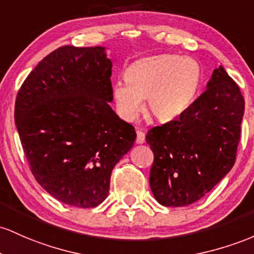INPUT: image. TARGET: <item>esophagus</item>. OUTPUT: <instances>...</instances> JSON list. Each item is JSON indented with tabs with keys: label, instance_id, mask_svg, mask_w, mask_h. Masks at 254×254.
Here are the masks:
<instances>
[{
	"label": "esophagus",
	"instance_id": "1",
	"mask_svg": "<svg viewBox=\"0 0 254 254\" xmlns=\"http://www.w3.org/2000/svg\"><path fill=\"white\" fill-rule=\"evenodd\" d=\"M136 144H144L145 142V133L141 130H136Z\"/></svg>",
	"mask_w": 254,
	"mask_h": 254
}]
</instances>
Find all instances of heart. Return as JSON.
Here are the masks:
<instances>
[{"label":"heart","mask_w":254,"mask_h":254,"mask_svg":"<svg viewBox=\"0 0 254 254\" xmlns=\"http://www.w3.org/2000/svg\"><path fill=\"white\" fill-rule=\"evenodd\" d=\"M200 64L194 59L175 54H161L133 62L126 79L113 85L116 112L125 121H135L142 98L147 110L162 122L180 118L194 102L201 84Z\"/></svg>","instance_id":"1"}]
</instances>
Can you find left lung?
<instances>
[{"instance_id": "1", "label": "left lung", "mask_w": 254, "mask_h": 254, "mask_svg": "<svg viewBox=\"0 0 254 254\" xmlns=\"http://www.w3.org/2000/svg\"><path fill=\"white\" fill-rule=\"evenodd\" d=\"M245 101L222 65L206 90L179 119L147 132L155 161L150 187L164 206H186L203 198L233 168L240 141Z\"/></svg>"}]
</instances>
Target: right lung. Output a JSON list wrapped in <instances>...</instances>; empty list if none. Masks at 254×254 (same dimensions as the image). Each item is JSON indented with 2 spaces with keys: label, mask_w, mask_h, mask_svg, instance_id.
<instances>
[{
  "label": "right lung",
  "mask_w": 254,
  "mask_h": 254,
  "mask_svg": "<svg viewBox=\"0 0 254 254\" xmlns=\"http://www.w3.org/2000/svg\"><path fill=\"white\" fill-rule=\"evenodd\" d=\"M107 48L64 45L36 65L20 87L14 119L37 182L78 207L103 203L116 163L135 130L116 115Z\"/></svg>",
  "instance_id": "1"
}]
</instances>
